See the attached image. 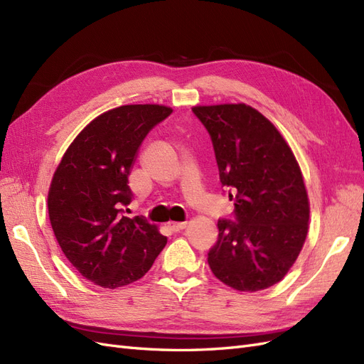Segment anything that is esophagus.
I'll list each match as a JSON object with an SVG mask.
<instances>
[{
  "instance_id": "1",
  "label": "esophagus",
  "mask_w": 364,
  "mask_h": 364,
  "mask_svg": "<svg viewBox=\"0 0 364 364\" xmlns=\"http://www.w3.org/2000/svg\"><path fill=\"white\" fill-rule=\"evenodd\" d=\"M168 228L173 230V232H181V230H183L186 228V222H170L168 223Z\"/></svg>"
}]
</instances>
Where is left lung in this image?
I'll use <instances>...</instances> for the list:
<instances>
[{"instance_id":"obj_1","label":"left lung","mask_w":364,"mask_h":364,"mask_svg":"<svg viewBox=\"0 0 364 364\" xmlns=\"http://www.w3.org/2000/svg\"><path fill=\"white\" fill-rule=\"evenodd\" d=\"M213 139L222 186L232 190L235 220H218L208 253L214 277L238 291L279 282L299 257L310 222V200L289 142L245 103L194 106Z\"/></svg>"}]
</instances>
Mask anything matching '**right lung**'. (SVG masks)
Returning a JSON list of instances; mask_svg holds the SVG:
<instances>
[{
	"instance_id": "obj_1",
	"label": "right lung",
	"mask_w": 364,
	"mask_h": 364,
	"mask_svg": "<svg viewBox=\"0 0 364 364\" xmlns=\"http://www.w3.org/2000/svg\"><path fill=\"white\" fill-rule=\"evenodd\" d=\"M173 109L126 105L95 117L74 138L48 190V217L65 257L83 278L118 289L150 270L167 238L141 217L121 215L129 174L149 132Z\"/></svg>"
}]
</instances>
